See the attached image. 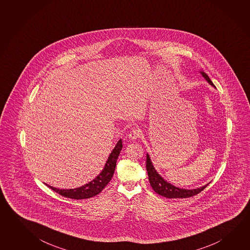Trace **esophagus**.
<instances>
[{"mask_svg":"<svg viewBox=\"0 0 250 250\" xmlns=\"http://www.w3.org/2000/svg\"><path fill=\"white\" fill-rule=\"evenodd\" d=\"M140 136H141V132H140L139 129H137V128L132 129L130 133L128 134V137L131 140H136V139H138L140 137Z\"/></svg>","mask_w":250,"mask_h":250,"instance_id":"obj_1","label":"esophagus"}]
</instances>
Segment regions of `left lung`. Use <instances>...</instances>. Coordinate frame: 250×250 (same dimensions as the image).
Listing matches in <instances>:
<instances>
[{
	"label": "left lung",
	"instance_id": "left-lung-1",
	"mask_svg": "<svg viewBox=\"0 0 250 250\" xmlns=\"http://www.w3.org/2000/svg\"><path fill=\"white\" fill-rule=\"evenodd\" d=\"M202 76L205 77L206 81L209 83L210 85L215 87L213 83L209 79V77L206 75V73L204 71H201ZM146 170L148 172V176H149V182L150 183V186L152 187V189L159 195H162L164 197L167 198H188L194 195L199 194L201 191L204 190L208 184L205 186L200 187L194 189H185V188H180L177 187L173 186L171 183L167 182L164 180L163 178L157 173L155 170L154 167L152 165V162L150 159L149 154L146 155Z\"/></svg>",
	"mask_w": 250,
	"mask_h": 250
}]
</instances>
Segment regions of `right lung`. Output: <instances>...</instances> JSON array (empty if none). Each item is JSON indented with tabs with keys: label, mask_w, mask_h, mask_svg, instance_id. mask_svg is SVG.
<instances>
[{
	"label": "right lung",
	"mask_w": 250,
	"mask_h": 250,
	"mask_svg": "<svg viewBox=\"0 0 250 250\" xmlns=\"http://www.w3.org/2000/svg\"><path fill=\"white\" fill-rule=\"evenodd\" d=\"M122 149H123V141L122 139H120L114 147V150H112V152L109 155L108 159L105 162L102 172L94 180H92L91 182L83 186L79 187L77 188H71V189H59L57 188L49 186L47 184L45 185L50 188L52 190L58 193L59 195H62L64 197L71 198V199H87L92 196H95L104 189V187L108 184V182L113 177L115 167H116V162Z\"/></svg>",
	"instance_id": "add662e5"
}]
</instances>
